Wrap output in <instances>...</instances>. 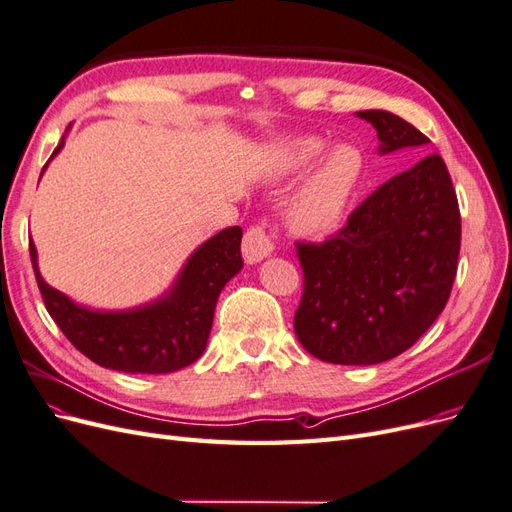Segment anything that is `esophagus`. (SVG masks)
Listing matches in <instances>:
<instances>
[{
    "label": "esophagus",
    "instance_id": "1",
    "mask_svg": "<svg viewBox=\"0 0 512 512\" xmlns=\"http://www.w3.org/2000/svg\"><path fill=\"white\" fill-rule=\"evenodd\" d=\"M241 252H243V258H245L247 265H256V262L271 256L273 254V241L265 232V228L254 226V228L247 230L245 237H243Z\"/></svg>",
    "mask_w": 512,
    "mask_h": 512
}]
</instances>
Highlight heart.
<instances>
[{
	"instance_id": "1",
	"label": "heart",
	"mask_w": 512,
	"mask_h": 512,
	"mask_svg": "<svg viewBox=\"0 0 512 512\" xmlns=\"http://www.w3.org/2000/svg\"><path fill=\"white\" fill-rule=\"evenodd\" d=\"M327 147L322 138L305 136L288 149L290 173H301L318 162L288 207V222L301 235H327L342 224L363 177L359 149L342 143L324 153Z\"/></svg>"
}]
</instances>
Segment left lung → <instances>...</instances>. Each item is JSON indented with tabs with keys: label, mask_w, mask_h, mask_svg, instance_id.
Masks as SVG:
<instances>
[{
	"label": "left lung",
	"mask_w": 512,
	"mask_h": 512,
	"mask_svg": "<svg viewBox=\"0 0 512 512\" xmlns=\"http://www.w3.org/2000/svg\"><path fill=\"white\" fill-rule=\"evenodd\" d=\"M378 153L429 138L389 111H361ZM461 218L444 160L433 153L391 177L352 211L335 237L299 243L303 297L294 333L316 359L376 365L416 344L451 294Z\"/></svg>",
	"instance_id": "left-lung-1"
}]
</instances>
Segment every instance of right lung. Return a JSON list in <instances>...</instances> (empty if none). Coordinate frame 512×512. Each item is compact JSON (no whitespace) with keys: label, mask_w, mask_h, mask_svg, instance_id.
Segmentation results:
<instances>
[{"label":"right lung","mask_w":512,"mask_h":512,"mask_svg":"<svg viewBox=\"0 0 512 512\" xmlns=\"http://www.w3.org/2000/svg\"><path fill=\"white\" fill-rule=\"evenodd\" d=\"M64 143L66 134L51 160ZM241 237L239 226L220 230L196 247L164 294L128 309L74 303L44 282L34 241H29V254L46 312L76 350L123 374H170L192 365L205 352L220 292L243 269Z\"/></svg>","instance_id":"right-lung-1"}]
</instances>
